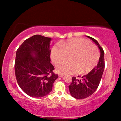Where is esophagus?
I'll use <instances>...</instances> for the list:
<instances>
[{
	"mask_svg": "<svg viewBox=\"0 0 121 121\" xmlns=\"http://www.w3.org/2000/svg\"><path fill=\"white\" fill-rule=\"evenodd\" d=\"M64 74H60V73L58 74V77H64Z\"/></svg>",
	"mask_w": 121,
	"mask_h": 121,
	"instance_id": "34e87169",
	"label": "esophagus"
}]
</instances>
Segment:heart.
Instances as JSON below:
<instances>
[{
  "mask_svg": "<svg viewBox=\"0 0 121 121\" xmlns=\"http://www.w3.org/2000/svg\"><path fill=\"white\" fill-rule=\"evenodd\" d=\"M70 56V63L61 62ZM51 58L56 64L62 62L56 67L59 73L73 74L78 72L80 74H86L97 65L100 53L90 41L77 38L63 41L59 46H53L51 52Z\"/></svg>",
  "mask_w": 121,
  "mask_h": 121,
  "instance_id": "b5f03b06",
  "label": "heart"
}]
</instances>
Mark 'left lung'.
<instances>
[{
	"label": "left lung",
	"instance_id": "1",
	"mask_svg": "<svg viewBox=\"0 0 121 121\" xmlns=\"http://www.w3.org/2000/svg\"><path fill=\"white\" fill-rule=\"evenodd\" d=\"M87 37L92 39L98 46L100 51V57L96 67L82 79L72 78V82L69 86L70 95L77 99H83L90 96L96 90L100 84L105 68L104 51L98 42L92 37Z\"/></svg>",
	"mask_w": 121,
	"mask_h": 121
}]
</instances>
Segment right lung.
Segmentation results:
<instances>
[{
    "mask_svg": "<svg viewBox=\"0 0 121 121\" xmlns=\"http://www.w3.org/2000/svg\"><path fill=\"white\" fill-rule=\"evenodd\" d=\"M51 38L36 35L25 40L16 51V80L23 91L31 97H42L50 93L58 78L51 63Z\"/></svg>",
    "mask_w": 121,
    "mask_h": 121,
    "instance_id": "right-lung-1",
    "label": "right lung"
}]
</instances>
